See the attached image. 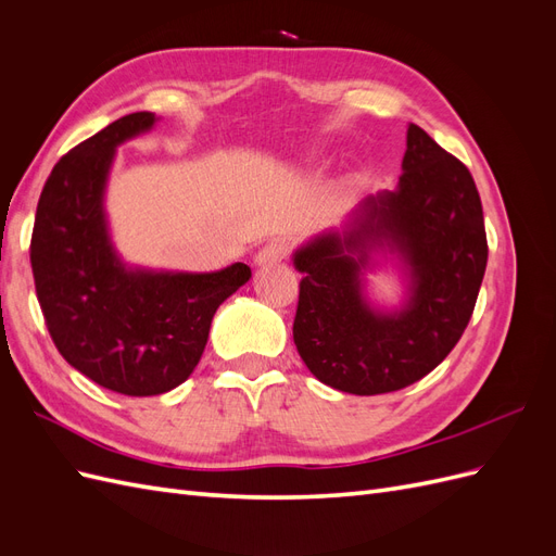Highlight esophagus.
I'll list each match as a JSON object with an SVG mask.
<instances>
[{"instance_id":"esophagus-1","label":"esophagus","mask_w":556,"mask_h":556,"mask_svg":"<svg viewBox=\"0 0 556 556\" xmlns=\"http://www.w3.org/2000/svg\"><path fill=\"white\" fill-rule=\"evenodd\" d=\"M288 255H290V241H285V239H274V241H268L266 245H262V248L257 250L255 264H257V266L278 264L280 260H285Z\"/></svg>"}]
</instances>
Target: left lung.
<instances>
[{
    "instance_id": "8db88e82",
    "label": "left lung",
    "mask_w": 556,
    "mask_h": 556,
    "mask_svg": "<svg viewBox=\"0 0 556 556\" xmlns=\"http://www.w3.org/2000/svg\"><path fill=\"white\" fill-rule=\"evenodd\" d=\"M394 192L364 199L343 231L294 252V345L333 390L374 396L422 380L457 345L486 266L480 194L466 166L408 125ZM374 251L396 254L409 276L403 309L376 312L361 276Z\"/></svg>"
}]
</instances>
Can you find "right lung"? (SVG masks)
I'll use <instances>...</instances> for the list:
<instances>
[{"mask_svg": "<svg viewBox=\"0 0 556 556\" xmlns=\"http://www.w3.org/2000/svg\"><path fill=\"white\" fill-rule=\"evenodd\" d=\"M139 111L72 148L37 206L29 262L50 339L76 371L111 392L155 396L190 378L211 319L250 266L172 274L125 266L109 237L104 190L115 148L155 125Z\"/></svg>", "mask_w": 556, "mask_h": 556, "instance_id": "obj_1", "label": "right lung"}]
</instances>
